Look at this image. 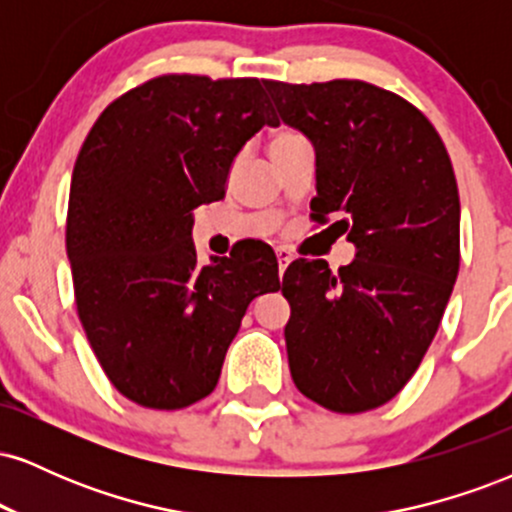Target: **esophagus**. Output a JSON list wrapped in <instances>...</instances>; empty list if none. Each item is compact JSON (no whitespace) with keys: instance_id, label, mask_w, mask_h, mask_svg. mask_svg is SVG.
Here are the masks:
<instances>
[{"instance_id":"esophagus-1","label":"esophagus","mask_w":512,"mask_h":512,"mask_svg":"<svg viewBox=\"0 0 512 512\" xmlns=\"http://www.w3.org/2000/svg\"><path fill=\"white\" fill-rule=\"evenodd\" d=\"M276 260H279V276H284L286 267H289V262L293 260L291 252L286 248H276Z\"/></svg>"}]
</instances>
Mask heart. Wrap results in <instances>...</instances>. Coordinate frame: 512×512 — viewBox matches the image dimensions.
I'll return each instance as SVG.
<instances>
[{
  "label": "heart",
  "instance_id": "obj_1",
  "mask_svg": "<svg viewBox=\"0 0 512 512\" xmlns=\"http://www.w3.org/2000/svg\"><path fill=\"white\" fill-rule=\"evenodd\" d=\"M303 134H298L296 129H279V132L272 134V142H269V151H279L286 149V146L301 142Z\"/></svg>",
  "mask_w": 512,
  "mask_h": 512
}]
</instances>
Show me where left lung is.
Returning <instances> with one entry per match:
<instances>
[{"label":"left lung","mask_w":512,"mask_h":512,"mask_svg":"<svg viewBox=\"0 0 512 512\" xmlns=\"http://www.w3.org/2000/svg\"><path fill=\"white\" fill-rule=\"evenodd\" d=\"M315 149L310 219L349 233L356 260H296L281 293L291 378L337 414L383 407L436 337L460 272V195L443 139L397 93L358 79L264 81Z\"/></svg>","instance_id":"1"}]
</instances>
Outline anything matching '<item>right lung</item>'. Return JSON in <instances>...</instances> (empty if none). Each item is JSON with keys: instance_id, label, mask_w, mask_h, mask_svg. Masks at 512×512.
<instances>
[{"instance_id": "1", "label": "right lung", "mask_w": 512, "mask_h": 512, "mask_svg": "<svg viewBox=\"0 0 512 512\" xmlns=\"http://www.w3.org/2000/svg\"><path fill=\"white\" fill-rule=\"evenodd\" d=\"M279 125L260 79L161 74L103 110L76 156L67 257L86 339L120 395L185 409L214 392L245 310L281 289L257 240L197 267L192 214L233 158Z\"/></svg>"}]
</instances>
